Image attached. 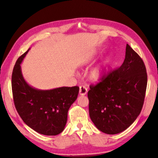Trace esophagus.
Returning <instances> with one entry per match:
<instances>
[{"label": "esophagus", "mask_w": 158, "mask_h": 158, "mask_svg": "<svg viewBox=\"0 0 158 158\" xmlns=\"http://www.w3.org/2000/svg\"><path fill=\"white\" fill-rule=\"evenodd\" d=\"M88 92V89H87L85 85H81L79 87V94L80 95H85Z\"/></svg>", "instance_id": "esophagus-1"}]
</instances>
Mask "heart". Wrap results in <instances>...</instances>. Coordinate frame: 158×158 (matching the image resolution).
<instances>
[{
    "instance_id": "obj_1",
    "label": "heart",
    "mask_w": 158,
    "mask_h": 158,
    "mask_svg": "<svg viewBox=\"0 0 158 158\" xmlns=\"http://www.w3.org/2000/svg\"><path fill=\"white\" fill-rule=\"evenodd\" d=\"M109 64V61L108 60H104L99 65L93 69L89 73V79L92 80V81H98L102 76L103 75L104 73L108 68V66Z\"/></svg>"
}]
</instances>
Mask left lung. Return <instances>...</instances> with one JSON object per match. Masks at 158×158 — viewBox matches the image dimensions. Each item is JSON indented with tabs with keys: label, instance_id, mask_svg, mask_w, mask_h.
I'll list each match as a JSON object with an SVG mask.
<instances>
[{
	"label": "left lung",
	"instance_id": "obj_1",
	"mask_svg": "<svg viewBox=\"0 0 158 158\" xmlns=\"http://www.w3.org/2000/svg\"><path fill=\"white\" fill-rule=\"evenodd\" d=\"M100 79L89 85V116L101 132L116 135L127 129L141 111L147 84L145 65L127 44L122 66Z\"/></svg>",
	"mask_w": 158,
	"mask_h": 158
}]
</instances>
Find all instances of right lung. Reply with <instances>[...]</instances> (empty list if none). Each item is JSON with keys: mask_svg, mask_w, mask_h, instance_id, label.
I'll return each instance as SVG.
<instances>
[{"mask_svg": "<svg viewBox=\"0 0 158 158\" xmlns=\"http://www.w3.org/2000/svg\"><path fill=\"white\" fill-rule=\"evenodd\" d=\"M28 51L18 59L13 70L11 86L15 109L23 122L36 132L58 135L64 129L69 109L76 100L79 88L41 90L30 86L23 79L20 66Z\"/></svg>", "mask_w": 158, "mask_h": 158, "instance_id": "1", "label": "right lung"}]
</instances>
